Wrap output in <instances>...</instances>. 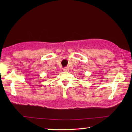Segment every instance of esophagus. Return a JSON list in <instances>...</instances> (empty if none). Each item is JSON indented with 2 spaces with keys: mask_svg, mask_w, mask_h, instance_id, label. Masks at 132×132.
Wrapping results in <instances>:
<instances>
[{
  "mask_svg": "<svg viewBox=\"0 0 132 132\" xmlns=\"http://www.w3.org/2000/svg\"><path fill=\"white\" fill-rule=\"evenodd\" d=\"M63 71H69V68H68V67H65V68H64L63 69Z\"/></svg>",
  "mask_w": 132,
  "mask_h": 132,
  "instance_id": "1",
  "label": "esophagus"
}]
</instances>
